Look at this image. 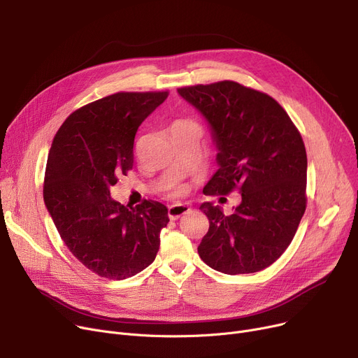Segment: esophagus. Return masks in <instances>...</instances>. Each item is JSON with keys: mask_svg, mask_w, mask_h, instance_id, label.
Segmentation results:
<instances>
[{"mask_svg": "<svg viewBox=\"0 0 358 358\" xmlns=\"http://www.w3.org/2000/svg\"><path fill=\"white\" fill-rule=\"evenodd\" d=\"M192 209L189 208V206L185 204H174V206H169L168 208V216L171 220H177L180 219L182 215L189 213Z\"/></svg>", "mask_w": 358, "mask_h": 358, "instance_id": "1", "label": "esophagus"}]
</instances>
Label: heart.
<instances>
[{
  "label": "heart",
  "mask_w": 358,
  "mask_h": 358,
  "mask_svg": "<svg viewBox=\"0 0 358 358\" xmlns=\"http://www.w3.org/2000/svg\"><path fill=\"white\" fill-rule=\"evenodd\" d=\"M181 123H184V124H192V126H196V127H197V124H194V123H192V122H181Z\"/></svg>",
  "instance_id": "1"
}]
</instances>
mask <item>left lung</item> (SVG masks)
<instances>
[{
  "instance_id": "obj_1",
  "label": "left lung",
  "mask_w": 358,
  "mask_h": 358,
  "mask_svg": "<svg viewBox=\"0 0 358 358\" xmlns=\"http://www.w3.org/2000/svg\"><path fill=\"white\" fill-rule=\"evenodd\" d=\"M177 91L208 122L217 149L219 168L203 193L242 196L229 216L209 201L200 206L210 224L199 255L224 274L264 270L290 245L306 210L302 136L274 99L238 83Z\"/></svg>"
}]
</instances>
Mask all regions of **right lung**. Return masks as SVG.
Segmentation results:
<instances>
[{"mask_svg":"<svg viewBox=\"0 0 358 358\" xmlns=\"http://www.w3.org/2000/svg\"><path fill=\"white\" fill-rule=\"evenodd\" d=\"M166 97L117 92L87 104L64 122L49 150L46 209L73 257L101 277L135 275L159 250L168 209L154 200L127 208L110 197V187L134 166L138 127Z\"/></svg>","mask_w":358,"mask_h":358,"instance_id":"right-lung-1","label":"right lung"}]
</instances>
